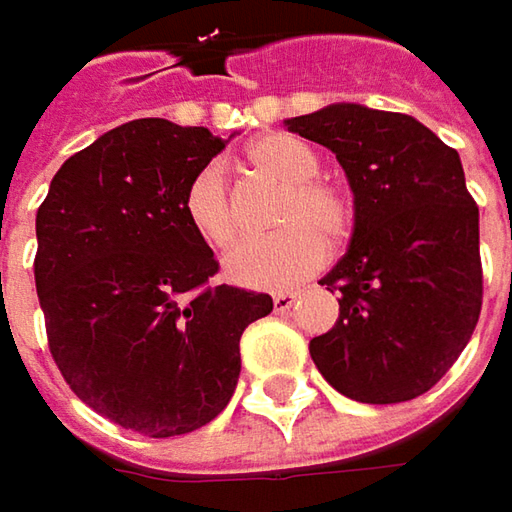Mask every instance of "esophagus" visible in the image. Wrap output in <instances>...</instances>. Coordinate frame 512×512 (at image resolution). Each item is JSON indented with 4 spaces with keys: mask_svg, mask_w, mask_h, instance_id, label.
Wrapping results in <instances>:
<instances>
[{
    "mask_svg": "<svg viewBox=\"0 0 512 512\" xmlns=\"http://www.w3.org/2000/svg\"><path fill=\"white\" fill-rule=\"evenodd\" d=\"M296 293H276L273 296V307H276V313H285V310H290V307L296 305Z\"/></svg>",
    "mask_w": 512,
    "mask_h": 512,
    "instance_id": "esophagus-1",
    "label": "esophagus"
}]
</instances>
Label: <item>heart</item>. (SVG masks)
<instances>
[{"label":"heart","mask_w":512,"mask_h":512,"mask_svg":"<svg viewBox=\"0 0 512 512\" xmlns=\"http://www.w3.org/2000/svg\"><path fill=\"white\" fill-rule=\"evenodd\" d=\"M247 165L282 182L270 225L276 233L250 239L227 259V279L256 290L296 285L325 265L327 247L347 242L353 205L342 187L319 179V156L305 142L267 133L247 148ZM182 216L190 233L210 250L225 253L239 239V216L227 187L225 168L207 162L187 179Z\"/></svg>","instance_id":"1"}]
</instances>
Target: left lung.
<instances>
[{
  "label": "left lung",
  "mask_w": 512,
  "mask_h": 512,
  "mask_svg": "<svg viewBox=\"0 0 512 512\" xmlns=\"http://www.w3.org/2000/svg\"><path fill=\"white\" fill-rule=\"evenodd\" d=\"M285 125L336 153L356 207L347 253L319 282L339 293V319L310 356L353 402H410L453 367L482 313L479 205L459 153L407 113L362 105Z\"/></svg>",
  "instance_id": "1"
}]
</instances>
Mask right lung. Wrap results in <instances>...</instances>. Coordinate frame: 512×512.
I'll use <instances>...</instances> for the list:
<instances>
[{"instance_id":"1","label":"right lung","mask_w":512,"mask_h":512,"mask_svg":"<svg viewBox=\"0 0 512 512\" xmlns=\"http://www.w3.org/2000/svg\"><path fill=\"white\" fill-rule=\"evenodd\" d=\"M225 142L136 119L73 153L36 210V293L70 390L150 439L213 422L230 402L245 327L267 293L210 285L213 250L185 225L187 179Z\"/></svg>"}]
</instances>
